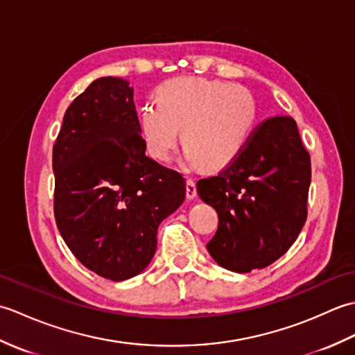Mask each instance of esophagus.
I'll use <instances>...</instances> for the list:
<instances>
[{
  "label": "esophagus",
  "instance_id": "34e87169",
  "mask_svg": "<svg viewBox=\"0 0 355 355\" xmlns=\"http://www.w3.org/2000/svg\"><path fill=\"white\" fill-rule=\"evenodd\" d=\"M186 197L189 200L197 198V184H195L192 178H189L186 182Z\"/></svg>",
  "mask_w": 355,
  "mask_h": 355
}]
</instances>
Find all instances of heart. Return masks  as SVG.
<instances>
[{
	"instance_id": "heart-1",
	"label": "heart",
	"mask_w": 355,
	"mask_h": 355,
	"mask_svg": "<svg viewBox=\"0 0 355 355\" xmlns=\"http://www.w3.org/2000/svg\"><path fill=\"white\" fill-rule=\"evenodd\" d=\"M258 123L250 89L225 80L175 78L157 89V102L141 105L139 130L148 153L169 162L180 139L186 166L221 169L243 153Z\"/></svg>"
}]
</instances>
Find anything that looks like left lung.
I'll return each instance as SVG.
<instances>
[{"mask_svg": "<svg viewBox=\"0 0 355 355\" xmlns=\"http://www.w3.org/2000/svg\"><path fill=\"white\" fill-rule=\"evenodd\" d=\"M310 154L291 117L267 119L245 149L218 175L197 183L200 198L218 214L207 243L218 266L248 273L273 263L306 221Z\"/></svg>", "mask_w": 355, "mask_h": 355, "instance_id": "8db88e82", "label": "left lung"}]
</instances>
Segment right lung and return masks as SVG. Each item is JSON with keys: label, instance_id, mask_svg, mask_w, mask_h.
I'll return each mask as SVG.
<instances>
[{"label": "right lung", "instance_id": "right-lung-1", "mask_svg": "<svg viewBox=\"0 0 355 355\" xmlns=\"http://www.w3.org/2000/svg\"><path fill=\"white\" fill-rule=\"evenodd\" d=\"M132 87L99 78L65 111L53 146L55 218L71 253L105 279L145 270L160 223L183 205L182 173L149 158Z\"/></svg>", "mask_w": 355, "mask_h": 355}]
</instances>
